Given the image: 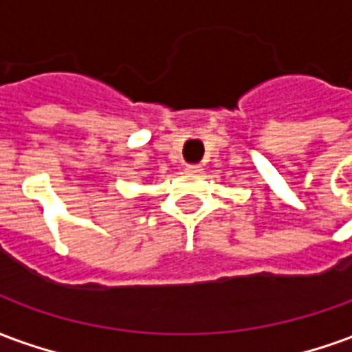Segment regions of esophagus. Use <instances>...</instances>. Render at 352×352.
Here are the masks:
<instances>
[{
	"label": "esophagus",
	"mask_w": 352,
	"mask_h": 352,
	"mask_svg": "<svg viewBox=\"0 0 352 352\" xmlns=\"http://www.w3.org/2000/svg\"><path fill=\"white\" fill-rule=\"evenodd\" d=\"M184 168H186V171H190V173H201V166L199 164H186Z\"/></svg>",
	"instance_id": "1"
}]
</instances>
